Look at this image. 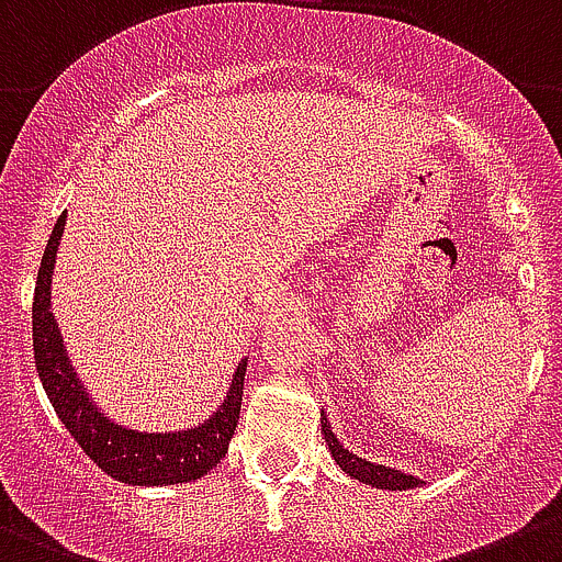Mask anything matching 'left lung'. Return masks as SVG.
Wrapping results in <instances>:
<instances>
[{
    "label": "left lung",
    "instance_id": "8db88e82",
    "mask_svg": "<svg viewBox=\"0 0 562 562\" xmlns=\"http://www.w3.org/2000/svg\"><path fill=\"white\" fill-rule=\"evenodd\" d=\"M323 436H325V441H328L330 458L339 463L341 472H345L347 477L358 480V483H367V485H372V488H389V491L419 488V485L425 483V480L414 477V474L400 472V469L383 467V463H372V461H367V458L352 456L347 447H341L339 438L334 436V430H330V422L325 419V414H323Z\"/></svg>",
    "mask_w": 562,
    "mask_h": 562
}]
</instances>
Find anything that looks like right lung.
<instances>
[{
    "label": "right lung",
    "instance_id": "obj_1",
    "mask_svg": "<svg viewBox=\"0 0 562 562\" xmlns=\"http://www.w3.org/2000/svg\"><path fill=\"white\" fill-rule=\"evenodd\" d=\"M66 215L55 223L49 245L41 259L32 301V350H35L37 378L49 394L66 430L85 450V456L110 477L130 485H179L204 477L226 458L228 441L243 408V383L248 358H243L232 378L221 408L201 425L176 432H140L112 422L85 392L63 347L60 328L52 317V272H55L57 245H60Z\"/></svg>",
    "mask_w": 562,
    "mask_h": 562
}]
</instances>
